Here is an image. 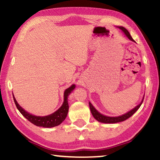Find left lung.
Wrapping results in <instances>:
<instances>
[{"instance_id": "8db88e82", "label": "left lung", "mask_w": 160, "mask_h": 160, "mask_svg": "<svg viewBox=\"0 0 160 160\" xmlns=\"http://www.w3.org/2000/svg\"><path fill=\"white\" fill-rule=\"evenodd\" d=\"M116 28H118L121 31H122L123 33L125 34V36L128 38L129 40H131V41L133 42H135L133 40V39L132 38V37L131 36V34H130L128 31L125 28H123L122 26H116ZM144 96H143L142 101L140 102V104H138L136 107L133 108V109L128 111V112L125 113L124 114L118 116H109L104 115L100 112H99L90 102H89V105H90V109L92 114L94 118H95L97 121H99V122H101V123H116L121 122V121H125L126 119H128V118L131 117L132 115H133L134 113L137 112V110L139 109L140 107L141 106L142 103L143 102V99H144Z\"/></svg>"}]
</instances>
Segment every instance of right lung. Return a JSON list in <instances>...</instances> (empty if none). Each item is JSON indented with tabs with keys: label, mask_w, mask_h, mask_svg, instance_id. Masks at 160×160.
I'll return each instance as SVG.
<instances>
[{
	"label": "right lung",
	"mask_w": 160,
	"mask_h": 160,
	"mask_svg": "<svg viewBox=\"0 0 160 160\" xmlns=\"http://www.w3.org/2000/svg\"><path fill=\"white\" fill-rule=\"evenodd\" d=\"M75 88V85H74V84H72L71 86L69 87L68 88H67L66 90L64 91V99L63 104L61 105V107L59 108L57 111H56L55 112L51 113V114L44 116H35L28 112L18 104L15 97L13 95V93L12 95L15 104L16 105V107H17L18 109L19 110V112L22 114L24 117H25L28 119L29 121H30L32 123L34 124V125L37 126L44 127V128H53V127L60 125L65 119H66L69 109L68 102V97L70 95V94L74 90Z\"/></svg>",
	"instance_id": "1"
}]
</instances>
